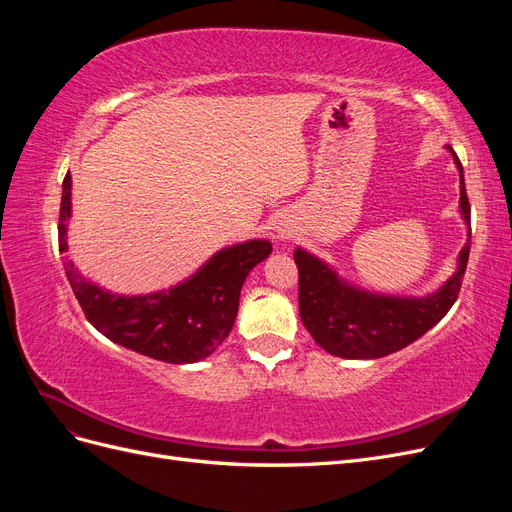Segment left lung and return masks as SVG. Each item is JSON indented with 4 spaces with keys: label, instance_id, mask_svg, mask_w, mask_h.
Listing matches in <instances>:
<instances>
[{
    "label": "left lung",
    "instance_id": "left-lung-1",
    "mask_svg": "<svg viewBox=\"0 0 512 512\" xmlns=\"http://www.w3.org/2000/svg\"><path fill=\"white\" fill-rule=\"evenodd\" d=\"M461 177L459 207L463 220L470 224V203L463 181V168L455 156ZM472 237V232H470ZM470 243L459 254L455 275L438 292L423 299L382 297L363 292L339 280L337 273L316 256L294 252L299 269V314L314 342L333 356L342 359H380L406 348L425 335L446 316L459 297L463 273L468 267Z\"/></svg>",
    "mask_w": 512,
    "mask_h": 512
}]
</instances>
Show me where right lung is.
Instances as JSON below:
<instances>
[{
  "label": "right lung",
  "instance_id": "right-lung-1",
  "mask_svg": "<svg viewBox=\"0 0 512 512\" xmlns=\"http://www.w3.org/2000/svg\"><path fill=\"white\" fill-rule=\"evenodd\" d=\"M70 190L72 177L68 173L59 207V252L68 250ZM269 254L271 243L260 239L226 247L188 282L145 297L106 292L87 282L70 260L64 269L85 318L102 335L151 359L181 365L205 359L228 337L239 312L245 277Z\"/></svg>",
  "mask_w": 512,
  "mask_h": 512
}]
</instances>
